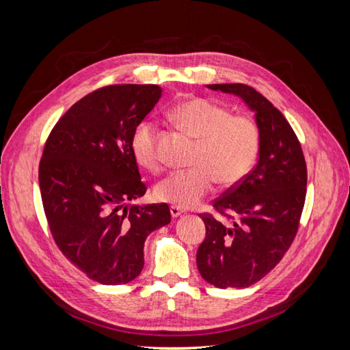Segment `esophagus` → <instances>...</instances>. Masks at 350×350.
Here are the masks:
<instances>
[{
	"mask_svg": "<svg viewBox=\"0 0 350 350\" xmlns=\"http://www.w3.org/2000/svg\"><path fill=\"white\" fill-rule=\"evenodd\" d=\"M171 215H172V217L181 216L183 215V210L179 208V207H176V206H171Z\"/></svg>",
	"mask_w": 350,
	"mask_h": 350,
	"instance_id": "esophagus-1",
	"label": "esophagus"
}]
</instances>
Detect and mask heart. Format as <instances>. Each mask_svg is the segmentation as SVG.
Listing matches in <instances>:
<instances>
[{
    "label": "heart",
    "mask_w": 350,
    "mask_h": 350,
    "mask_svg": "<svg viewBox=\"0 0 350 350\" xmlns=\"http://www.w3.org/2000/svg\"><path fill=\"white\" fill-rule=\"evenodd\" d=\"M172 120L197 140L194 167L171 172L154 187V197L176 207L201 203L216 183L234 187L247 176L258 153V129L248 116L232 115L229 109L203 99H188L171 111ZM135 162L149 171L162 165L157 150V129L150 120L137 124L131 135Z\"/></svg>",
    "instance_id": "b5f03b06"
}]
</instances>
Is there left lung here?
<instances>
[{"label":"left lung","instance_id":"1","mask_svg":"<svg viewBox=\"0 0 350 350\" xmlns=\"http://www.w3.org/2000/svg\"><path fill=\"white\" fill-rule=\"evenodd\" d=\"M235 94L256 115L258 162L239 184L215 200L232 221L200 215L206 238L197 251L201 276L220 289L248 288L278 266L298 232L306 194V165L283 113L247 84H207Z\"/></svg>","mask_w":350,"mask_h":350}]
</instances>
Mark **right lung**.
Returning <instances> with one entry per match:
<instances>
[{
    "mask_svg": "<svg viewBox=\"0 0 350 350\" xmlns=\"http://www.w3.org/2000/svg\"><path fill=\"white\" fill-rule=\"evenodd\" d=\"M162 96L156 84L94 90L61 116L45 143L39 187L61 252L102 284L134 280L144 241L171 221L167 204H129L146 194L131 135Z\"/></svg>",
    "mask_w": 350,
    "mask_h": 350,
    "instance_id": "add662e5",
    "label": "right lung"
}]
</instances>
